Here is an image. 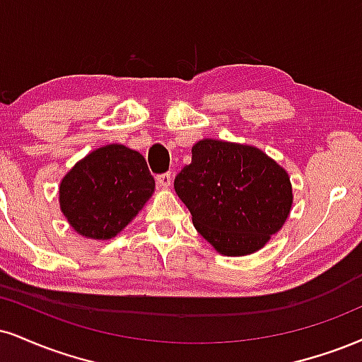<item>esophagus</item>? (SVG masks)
Wrapping results in <instances>:
<instances>
[{
  "label": "esophagus",
  "instance_id": "obj_1",
  "mask_svg": "<svg viewBox=\"0 0 362 362\" xmlns=\"http://www.w3.org/2000/svg\"><path fill=\"white\" fill-rule=\"evenodd\" d=\"M156 184L163 187V189H167V187H170V184H172V173L165 172V173H160V175H156Z\"/></svg>",
  "mask_w": 362,
  "mask_h": 362
}]
</instances>
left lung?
I'll use <instances>...</instances> for the list:
<instances>
[{
    "label": "left lung",
    "instance_id": "obj_1",
    "mask_svg": "<svg viewBox=\"0 0 362 362\" xmlns=\"http://www.w3.org/2000/svg\"><path fill=\"white\" fill-rule=\"evenodd\" d=\"M195 229L221 255L258 251L290 214L288 173L259 148L200 139L173 182Z\"/></svg>",
    "mask_w": 362,
    "mask_h": 362
}]
</instances>
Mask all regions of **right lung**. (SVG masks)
<instances>
[{
  "instance_id": "1",
  "label": "right lung",
  "mask_w": 362,
  "mask_h": 362,
  "mask_svg": "<svg viewBox=\"0 0 362 362\" xmlns=\"http://www.w3.org/2000/svg\"><path fill=\"white\" fill-rule=\"evenodd\" d=\"M155 190L141 153L106 145L74 165L60 182V211L81 236L111 239L132 223Z\"/></svg>"
}]
</instances>
